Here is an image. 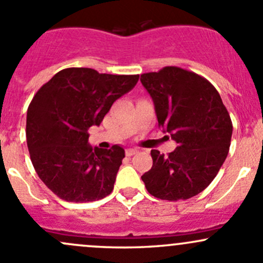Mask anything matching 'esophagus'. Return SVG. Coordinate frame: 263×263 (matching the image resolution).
<instances>
[{
    "instance_id": "obj_1",
    "label": "esophagus",
    "mask_w": 263,
    "mask_h": 263,
    "mask_svg": "<svg viewBox=\"0 0 263 263\" xmlns=\"http://www.w3.org/2000/svg\"><path fill=\"white\" fill-rule=\"evenodd\" d=\"M137 153H139V150H137V148H127L126 156H134V155H136Z\"/></svg>"
}]
</instances>
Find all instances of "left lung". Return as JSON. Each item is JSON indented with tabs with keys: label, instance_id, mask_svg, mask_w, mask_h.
Returning <instances> with one entry per match:
<instances>
[{
	"label": "left lung",
	"instance_id": "1",
	"mask_svg": "<svg viewBox=\"0 0 263 263\" xmlns=\"http://www.w3.org/2000/svg\"><path fill=\"white\" fill-rule=\"evenodd\" d=\"M157 122L178 147L165 156L151 150L153 167L141 176L147 192L162 200H185L217 176L231 146V117L218 90L205 78L179 66L141 74Z\"/></svg>",
	"mask_w": 263,
	"mask_h": 263
}]
</instances>
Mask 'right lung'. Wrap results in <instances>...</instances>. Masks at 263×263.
<instances>
[{
    "instance_id": "right-lung-1",
    "label": "right lung",
    "mask_w": 263,
    "mask_h": 263,
    "mask_svg": "<svg viewBox=\"0 0 263 263\" xmlns=\"http://www.w3.org/2000/svg\"><path fill=\"white\" fill-rule=\"evenodd\" d=\"M139 76L101 74L90 68H66L32 98L26 117L30 159L44 184L60 199L88 203L113 190L124 150L88 145L112 104L132 89Z\"/></svg>"
}]
</instances>
